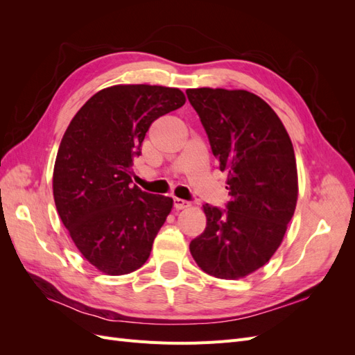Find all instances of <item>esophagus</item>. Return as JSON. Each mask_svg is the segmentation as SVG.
Masks as SVG:
<instances>
[{"mask_svg":"<svg viewBox=\"0 0 355 355\" xmlns=\"http://www.w3.org/2000/svg\"><path fill=\"white\" fill-rule=\"evenodd\" d=\"M173 204H175V209H176V210H184V209H188V207L191 206L189 201L180 200V198H175V200H173Z\"/></svg>","mask_w":355,"mask_h":355,"instance_id":"esophagus-1","label":"esophagus"}]
</instances>
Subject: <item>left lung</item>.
Listing matches in <instances>:
<instances>
[{
  "label": "left lung",
  "mask_w": 355,
  "mask_h": 355,
  "mask_svg": "<svg viewBox=\"0 0 355 355\" xmlns=\"http://www.w3.org/2000/svg\"><path fill=\"white\" fill-rule=\"evenodd\" d=\"M191 105L209 136L219 168L228 171L231 201L209 204L206 230L189 250L204 272L239 280L271 259L297 201L292 141L274 110L247 90L189 89Z\"/></svg>",
  "instance_id": "1"
}]
</instances>
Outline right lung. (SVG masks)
Instances as JSON below:
<instances>
[{
  "label": "right lung",
  "instance_id": "obj_1",
  "mask_svg": "<svg viewBox=\"0 0 355 355\" xmlns=\"http://www.w3.org/2000/svg\"><path fill=\"white\" fill-rule=\"evenodd\" d=\"M187 102L179 89L118 84L85 102L69 123L53 170V197L73 244L96 270H139L173 200L132 187L133 158L149 125Z\"/></svg>",
  "mask_w": 355,
  "mask_h": 355
}]
</instances>
